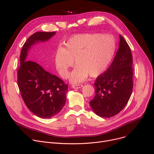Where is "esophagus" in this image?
Segmentation results:
<instances>
[{
    "label": "esophagus",
    "instance_id": "esophagus-1",
    "mask_svg": "<svg viewBox=\"0 0 154 154\" xmlns=\"http://www.w3.org/2000/svg\"><path fill=\"white\" fill-rule=\"evenodd\" d=\"M83 85L82 84H79V85H72V87L73 88H75V89H77V88H81Z\"/></svg>",
    "mask_w": 154,
    "mask_h": 154
}]
</instances>
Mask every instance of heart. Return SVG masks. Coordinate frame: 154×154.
<instances>
[{
  "label": "heart",
  "mask_w": 154,
  "mask_h": 154,
  "mask_svg": "<svg viewBox=\"0 0 154 154\" xmlns=\"http://www.w3.org/2000/svg\"><path fill=\"white\" fill-rule=\"evenodd\" d=\"M116 44L110 34L85 33L71 37L63 48H59L55 57L60 75L67 78L69 69L77 66L70 76V82H83L89 75L96 77L107 70L114 56Z\"/></svg>",
  "instance_id": "heart-1"
}]
</instances>
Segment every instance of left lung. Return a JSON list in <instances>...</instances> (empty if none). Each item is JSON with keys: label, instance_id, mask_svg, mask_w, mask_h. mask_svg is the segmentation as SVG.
I'll use <instances>...</instances> for the list:
<instances>
[{"label": "left lung", "instance_id": "obj_1", "mask_svg": "<svg viewBox=\"0 0 154 154\" xmlns=\"http://www.w3.org/2000/svg\"><path fill=\"white\" fill-rule=\"evenodd\" d=\"M119 48L110 66L96 79L95 95L90 101L93 111L101 117L110 118L122 110L133 88L132 55L131 48L120 35Z\"/></svg>", "mask_w": 154, "mask_h": 154}]
</instances>
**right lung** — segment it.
<instances>
[{
    "label": "right lung",
    "instance_id": "add662e5",
    "mask_svg": "<svg viewBox=\"0 0 154 154\" xmlns=\"http://www.w3.org/2000/svg\"><path fill=\"white\" fill-rule=\"evenodd\" d=\"M55 34V32H38L27 38L20 52L17 72V84L24 103L32 113L44 119L51 118L62 109L68 85L38 63L28 60L27 56L32 45L47 41Z\"/></svg>",
    "mask_w": 154,
    "mask_h": 154
}]
</instances>
